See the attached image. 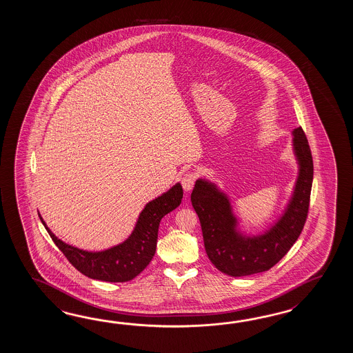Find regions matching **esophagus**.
I'll list each match as a JSON object with an SVG mask.
<instances>
[{"label": "esophagus", "instance_id": "obj_1", "mask_svg": "<svg viewBox=\"0 0 353 353\" xmlns=\"http://www.w3.org/2000/svg\"><path fill=\"white\" fill-rule=\"evenodd\" d=\"M196 176H198V174L195 173V172H187V173L183 175V178H181V185H183L185 192H189V190L193 188V185L195 184V180H196Z\"/></svg>", "mask_w": 353, "mask_h": 353}]
</instances>
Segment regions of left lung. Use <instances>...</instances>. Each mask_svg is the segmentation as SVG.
Instances as JSON below:
<instances>
[{
    "instance_id": "left-lung-1",
    "label": "left lung",
    "mask_w": 353,
    "mask_h": 353,
    "mask_svg": "<svg viewBox=\"0 0 353 353\" xmlns=\"http://www.w3.org/2000/svg\"><path fill=\"white\" fill-rule=\"evenodd\" d=\"M294 149L300 173L293 199L283 218L263 236H239L228 199L210 183H195L192 204L201 221L205 252L218 270L234 278L270 270L298 240L307 222L314 170L310 146L301 128L294 130Z\"/></svg>"
}]
</instances>
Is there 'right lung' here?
<instances>
[{"mask_svg": "<svg viewBox=\"0 0 353 353\" xmlns=\"http://www.w3.org/2000/svg\"><path fill=\"white\" fill-rule=\"evenodd\" d=\"M181 198L183 188L176 184L165 194L148 203L128 240L102 252H87L69 246L57 239L43 218L40 219L57 248L83 275L110 283H125L136 278L150 263L157 251L160 221L179 205Z\"/></svg>", "mask_w": 353, "mask_h": 353, "instance_id": "1", "label": "right lung"}]
</instances>
